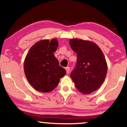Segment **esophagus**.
I'll use <instances>...</instances> for the list:
<instances>
[{
    "label": "esophagus",
    "mask_w": 127,
    "mask_h": 127,
    "mask_svg": "<svg viewBox=\"0 0 127 127\" xmlns=\"http://www.w3.org/2000/svg\"><path fill=\"white\" fill-rule=\"evenodd\" d=\"M65 70H66L67 74L69 73V72H70V67H65Z\"/></svg>",
    "instance_id": "esophagus-1"
}]
</instances>
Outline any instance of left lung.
Segmentation results:
<instances>
[{
  "label": "left lung",
  "instance_id": "1",
  "mask_svg": "<svg viewBox=\"0 0 127 127\" xmlns=\"http://www.w3.org/2000/svg\"><path fill=\"white\" fill-rule=\"evenodd\" d=\"M69 43L78 58L71 78L80 93L90 94L96 91L105 79L107 64L104 55L98 45L90 40L72 39Z\"/></svg>",
  "mask_w": 127,
  "mask_h": 127
}]
</instances>
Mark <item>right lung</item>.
<instances>
[{"label":"right lung","instance_id":"add662e5","mask_svg":"<svg viewBox=\"0 0 127 127\" xmlns=\"http://www.w3.org/2000/svg\"><path fill=\"white\" fill-rule=\"evenodd\" d=\"M59 46L57 39L40 40L30 48L24 62L27 81L36 90L41 93L52 91L66 74L59 65L54 52Z\"/></svg>","mask_w":127,"mask_h":127}]
</instances>
